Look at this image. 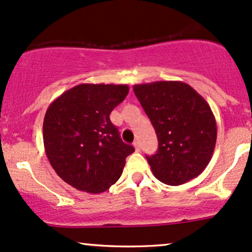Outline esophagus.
Returning a JSON list of instances; mask_svg holds the SVG:
<instances>
[{
	"label": "esophagus",
	"instance_id": "obj_1",
	"mask_svg": "<svg viewBox=\"0 0 252 252\" xmlns=\"http://www.w3.org/2000/svg\"><path fill=\"white\" fill-rule=\"evenodd\" d=\"M134 148H135L136 151L141 150V144H139L138 141H135V142H134Z\"/></svg>",
	"mask_w": 252,
	"mask_h": 252
}]
</instances>
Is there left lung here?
Instances as JSON below:
<instances>
[{
    "label": "left lung",
    "mask_w": 252,
    "mask_h": 252,
    "mask_svg": "<svg viewBox=\"0 0 252 252\" xmlns=\"http://www.w3.org/2000/svg\"><path fill=\"white\" fill-rule=\"evenodd\" d=\"M134 93L158 138L157 153L147 156L157 180L181 186L201 175L217 138L216 120L208 102L180 81L135 84Z\"/></svg>",
    "instance_id": "8db88e82"
}]
</instances>
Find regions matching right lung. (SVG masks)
I'll list each match as a JSON object with an SVG mask.
<instances>
[{"label": "right lung", "mask_w": 252, "mask_h": 252, "mask_svg": "<svg viewBox=\"0 0 252 252\" xmlns=\"http://www.w3.org/2000/svg\"><path fill=\"white\" fill-rule=\"evenodd\" d=\"M129 93L126 84L83 83L51 102L43 121L45 155L56 174L80 191H107L135 151L120 137L110 114Z\"/></svg>", "instance_id": "1"}]
</instances>
